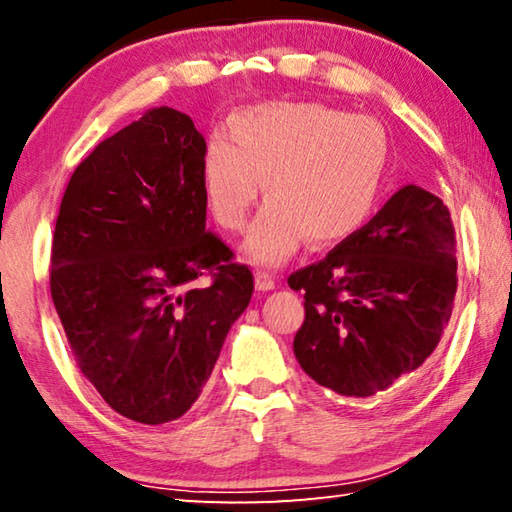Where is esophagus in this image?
Returning a JSON list of instances; mask_svg holds the SVG:
<instances>
[{"mask_svg":"<svg viewBox=\"0 0 512 512\" xmlns=\"http://www.w3.org/2000/svg\"><path fill=\"white\" fill-rule=\"evenodd\" d=\"M255 289L257 291H273L275 289V277L266 271L255 273Z\"/></svg>","mask_w":512,"mask_h":512,"instance_id":"esophagus-1","label":"esophagus"}]
</instances>
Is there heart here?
<instances>
[{
    "instance_id": "obj_1",
    "label": "heart",
    "mask_w": 512,
    "mask_h": 512,
    "mask_svg": "<svg viewBox=\"0 0 512 512\" xmlns=\"http://www.w3.org/2000/svg\"><path fill=\"white\" fill-rule=\"evenodd\" d=\"M391 146L375 119L314 101H275L230 119L201 164L205 203L221 228L244 230L264 185L266 205L244 241L259 266H280L311 241L350 239L370 221L386 183Z\"/></svg>"
}]
</instances>
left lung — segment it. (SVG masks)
<instances>
[{
  "instance_id": "8db88e82",
  "label": "left lung",
  "mask_w": 512,
  "mask_h": 512,
  "mask_svg": "<svg viewBox=\"0 0 512 512\" xmlns=\"http://www.w3.org/2000/svg\"><path fill=\"white\" fill-rule=\"evenodd\" d=\"M305 291L293 339L300 368L329 391L372 397L418 372L456 296V237L438 196L404 185L323 262L289 277Z\"/></svg>"
}]
</instances>
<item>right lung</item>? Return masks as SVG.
Instances as JSON below:
<instances>
[{"label":"right lung","mask_w":512,"mask_h":512,"mask_svg":"<svg viewBox=\"0 0 512 512\" xmlns=\"http://www.w3.org/2000/svg\"><path fill=\"white\" fill-rule=\"evenodd\" d=\"M205 140L185 112L151 108L103 140L65 189L51 298L85 377L119 415H185L253 296V273L205 232ZM210 272L213 284L191 282Z\"/></svg>","instance_id":"right-lung-1"}]
</instances>
